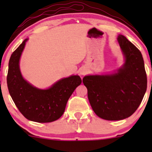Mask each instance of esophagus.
<instances>
[{
    "label": "esophagus",
    "mask_w": 152,
    "mask_h": 152,
    "mask_svg": "<svg viewBox=\"0 0 152 152\" xmlns=\"http://www.w3.org/2000/svg\"><path fill=\"white\" fill-rule=\"evenodd\" d=\"M86 74V71H85L84 70H81V71H80V74L81 75H83Z\"/></svg>",
    "instance_id": "esophagus-1"
}]
</instances>
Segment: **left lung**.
I'll use <instances>...</instances> for the list:
<instances>
[{"instance_id": "1", "label": "left lung", "mask_w": 152, "mask_h": 152, "mask_svg": "<svg viewBox=\"0 0 152 152\" xmlns=\"http://www.w3.org/2000/svg\"><path fill=\"white\" fill-rule=\"evenodd\" d=\"M117 39L125 56L123 67L114 74L86 76L83 78L93 111L99 117L109 121L132 116L142 103L147 87L140 50L122 35Z\"/></svg>"}]
</instances>
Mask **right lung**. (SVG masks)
<instances>
[{"label":"right lung","instance_id":"right-lung-1","mask_svg":"<svg viewBox=\"0 0 152 152\" xmlns=\"http://www.w3.org/2000/svg\"><path fill=\"white\" fill-rule=\"evenodd\" d=\"M27 40L23 41L10 58L7 75L8 91L16 107L27 119L38 123L54 121L64 114L68 100L81 83V79L78 76H71L46 90L38 89L28 83L19 69V59Z\"/></svg>","mask_w":152,"mask_h":152}]
</instances>
